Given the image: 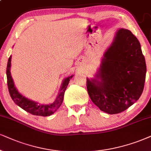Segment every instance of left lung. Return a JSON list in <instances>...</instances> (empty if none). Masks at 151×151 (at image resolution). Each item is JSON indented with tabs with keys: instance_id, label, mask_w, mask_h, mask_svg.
Masks as SVG:
<instances>
[{
	"instance_id": "8db88e82",
	"label": "left lung",
	"mask_w": 151,
	"mask_h": 151,
	"mask_svg": "<svg viewBox=\"0 0 151 151\" xmlns=\"http://www.w3.org/2000/svg\"><path fill=\"white\" fill-rule=\"evenodd\" d=\"M146 65L138 39L130 30H118L106 51L96 79H86L92 102L109 114L125 111L139 100L146 79Z\"/></svg>"
}]
</instances>
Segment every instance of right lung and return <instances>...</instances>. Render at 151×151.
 <instances>
[{
  "label": "right lung",
  "mask_w": 151,
  "mask_h": 151,
  "mask_svg": "<svg viewBox=\"0 0 151 151\" xmlns=\"http://www.w3.org/2000/svg\"><path fill=\"white\" fill-rule=\"evenodd\" d=\"M11 56H9L8 59V62H7V86H8V90L9 95H10L11 98L12 100L16 103L19 106L23 109L26 111L28 113L33 114L35 116H48L54 113L60 107V105L62 104L63 101L65 91L67 88L68 83H69L70 79L72 77V76L66 78L64 80L61 89H60V93H59L58 98L54 102L51 104H38L37 102H33V101L28 100L27 98L23 97L22 95L19 94V93L17 91L16 88L14 87V82L11 77L10 71H9V68L11 65Z\"/></svg>",
  "instance_id": "obj_1"
}]
</instances>
